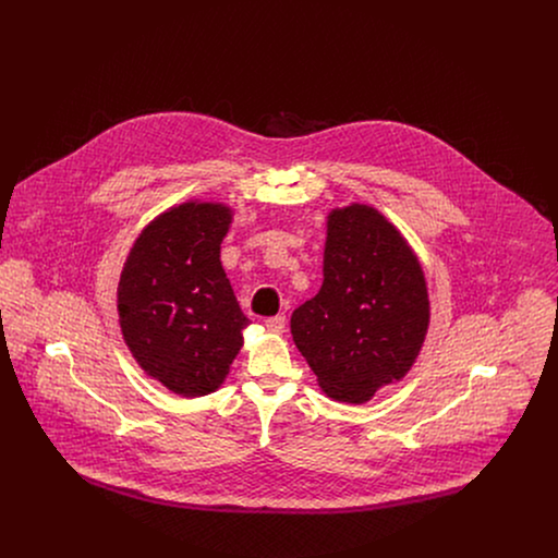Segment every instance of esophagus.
Masks as SVG:
<instances>
[{"label": "esophagus", "instance_id": "34e87169", "mask_svg": "<svg viewBox=\"0 0 558 558\" xmlns=\"http://www.w3.org/2000/svg\"><path fill=\"white\" fill-rule=\"evenodd\" d=\"M266 328L270 330V332H275V335H281L283 330H286V318L283 316H275V318H268L266 322Z\"/></svg>", "mask_w": 558, "mask_h": 558}]
</instances>
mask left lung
Here are the masks:
<instances>
[{
    "mask_svg": "<svg viewBox=\"0 0 558 558\" xmlns=\"http://www.w3.org/2000/svg\"><path fill=\"white\" fill-rule=\"evenodd\" d=\"M322 288L290 319L292 339L326 398L365 403L399 383L429 328L423 266L398 228L369 204L326 217Z\"/></svg>",
    "mask_w": 558,
    "mask_h": 558,
    "instance_id": "1",
    "label": "left lung"
}]
</instances>
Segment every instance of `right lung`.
<instances>
[{
	"label": "right lung",
	"instance_id": "add662e5",
	"mask_svg": "<svg viewBox=\"0 0 558 558\" xmlns=\"http://www.w3.org/2000/svg\"><path fill=\"white\" fill-rule=\"evenodd\" d=\"M234 208L186 199L133 242L118 283V322L137 365L180 398L215 393L251 324L221 264Z\"/></svg>",
	"mask_w": 558,
	"mask_h": 558
}]
</instances>
